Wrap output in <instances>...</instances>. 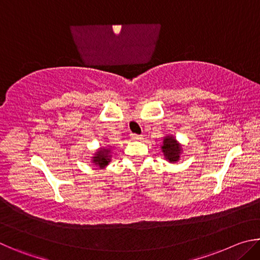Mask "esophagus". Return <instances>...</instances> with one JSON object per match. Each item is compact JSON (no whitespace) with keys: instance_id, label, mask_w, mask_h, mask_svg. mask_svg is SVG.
Listing matches in <instances>:
<instances>
[{"instance_id":"obj_1","label":"esophagus","mask_w":260,"mask_h":260,"mask_svg":"<svg viewBox=\"0 0 260 260\" xmlns=\"http://www.w3.org/2000/svg\"><path fill=\"white\" fill-rule=\"evenodd\" d=\"M131 139L133 141H141L143 139V136L139 134H131Z\"/></svg>"}]
</instances>
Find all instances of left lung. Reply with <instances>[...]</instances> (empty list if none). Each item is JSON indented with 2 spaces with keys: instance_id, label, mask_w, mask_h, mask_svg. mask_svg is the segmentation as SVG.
Returning <instances> with one entry per match:
<instances>
[{
  "instance_id": "obj_1",
  "label": "left lung",
  "mask_w": 260,
  "mask_h": 260,
  "mask_svg": "<svg viewBox=\"0 0 260 260\" xmlns=\"http://www.w3.org/2000/svg\"><path fill=\"white\" fill-rule=\"evenodd\" d=\"M162 152H164V156L166 157V159H169L170 161H177L179 159V153H180V146L177 143L173 138H167L164 139V142H162Z\"/></svg>"
}]
</instances>
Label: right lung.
Returning a JSON list of instances; mask_svg holds the SVG:
<instances>
[{
  "label": "right lung",
  "mask_w": 260,
  "mask_h": 260,
  "mask_svg": "<svg viewBox=\"0 0 260 260\" xmlns=\"http://www.w3.org/2000/svg\"><path fill=\"white\" fill-rule=\"evenodd\" d=\"M109 151L110 150H108V149H104V148L101 149L100 151H98V155L94 157L93 162H95L96 165H99L101 169H103V167L107 166L110 161Z\"/></svg>",
  "instance_id": "add662e5"
}]
</instances>
